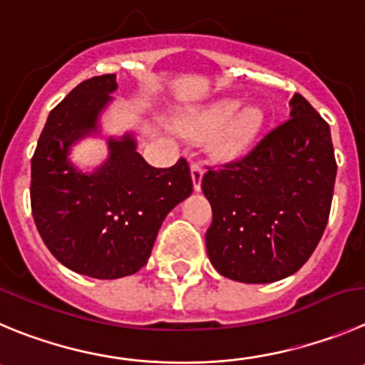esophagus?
<instances>
[{
	"label": "esophagus",
	"instance_id": "esophagus-1",
	"mask_svg": "<svg viewBox=\"0 0 365 365\" xmlns=\"http://www.w3.org/2000/svg\"><path fill=\"white\" fill-rule=\"evenodd\" d=\"M203 167L202 163L194 162L192 165H190V176H192V185H194V190L198 192V190H202V180H203Z\"/></svg>",
	"mask_w": 365,
	"mask_h": 365
}]
</instances>
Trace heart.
<instances>
[{"label":"heart","instance_id":"b5f03b06","mask_svg":"<svg viewBox=\"0 0 365 365\" xmlns=\"http://www.w3.org/2000/svg\"><path fill=\"white\" fill-rule=\"evenodd\" d=\"M240 104L237 98H220L194 108L180 117V129L192 138H210V155L220 162H236L254 148L267 124L263 106Z\"/></svg>","mask_w":365,"mask_h":365}]
</instances>
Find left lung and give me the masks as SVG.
<instances>
[{
  "instance_id": "8db88e82",
  "label": "left lung",
  "mask_w": 365,
  "mask_h": 365,
  "mask_svg": "<svg viewBox=\"0 0 365 365\" xmlns=\"http://www.w3.org/2000/svg\"><path fill=\"white\" fill-rule=\"evenodd\" d=\"M336 162L331 131L302 95L290 101V120L221 171L202 190L212 205L207 254L225 277L267 284L295 274L328 225Z\"/></svg>"
}]
</instances>
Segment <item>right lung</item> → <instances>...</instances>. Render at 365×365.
<instances>
[{
	"label": "right lung",
	"instance_id": "obj_1",
	"mask_svg": "<svg viewBox=\"0 0 365 365\" xmlns=\"http://www.w3.org/2000/svg\"><path fill=\"white\" fill-rule=\"evenodd\" d=\"M117 75L84 81L50 111L32 158V216L59 263L93 279H118L148 264L163 220L192 192L189 165L151 167L136 131L106 135L102 115L115 101ZM102 138L108 156L86 172L73 145Z\"/></svg>",
	"mask_w": 365,
	"mask_h": 365
}]
</instances>
